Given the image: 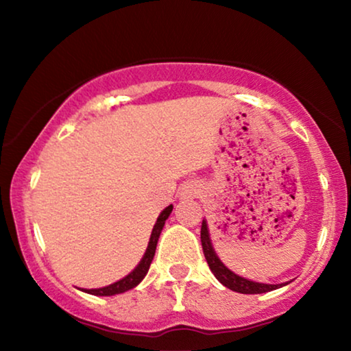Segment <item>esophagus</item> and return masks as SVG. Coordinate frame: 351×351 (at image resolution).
Returning <instances> with one entry per match:
<instances>
[{"mask_svg": "<svg viewBox=\"0 0 351 351\" xmlns=\"http://www.w3.org/2000/svg\"><path fill=\"white\" fill-rule=\"evenodd\" d=\"M196 195H198V186L196 185H185L184 189H182V198H195Z\"/></svg>", "mask_w": 351, "mask_h": 351, "instance_id": "obj_1", "label": "esophagus"}]
</instances>
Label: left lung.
<instances>
[{"label":"left lung","instance_id":"1","mask_svg":"<svg viewBox=\"0 0 351 351\" xmlns=\"http://www.w3.org/2000/svg\"><path fill=\"white\" fill-rule=\"evenodd\" d=\"M201 246H203L206 262H208L210 271H213L214 276L217 278L225 287H228V289H232L234 292H241V294H262V292H268L285 286V285H263V282H254V281L246 280V278L234 275L233 271H230L228 268L220 262V258L215 256L213 244H210L209 230H208V223H206V220H203V225H201Z\"/></svg>","mask_w":351,"mask_h":351}]
</instances>
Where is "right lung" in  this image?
<instances>
[{
	"label": "right lung",
	"mask_w": 351,
	"mask_h": 351,
	"mask_svg": "<svg viewBox=\"0 0 351 351\" xmlns=\"http://www.w3.org/2000/svg\"><path fill=\"white\" fill-rule=\"evenodd\" d=\"M171 213H172V204L167 206V208L160 214L155 227H153L150 243H148L145 256L142 257L141 263H138V265L134 268V270L129 273L128 276H124L123 280L113 282V285H110V286L100 287V289H84V292H88V294H93V295H114V294H121V292H126L129 289H132V287H136L138 282L145 278L148 268H150V263L153 261V257H155L158 238H160L161 230H162V227H165L166 219L169 217Z\"/></svg>",
	"instance_id": "obj_1"
}]
</instances>
